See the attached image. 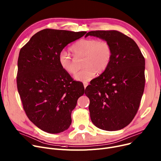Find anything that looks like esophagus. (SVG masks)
Listing matches in <instances>:
<instances>
[{
  "mask_svg": "<svg viewBox=\"0 0 161 161\" xmlns=\"http://www.w3.org/2000/svg\"><path fill=\"white\" fill-rule=\"evenodd\" d=\"M83 86H84V87H85V89L87 87V86H88V83L87 82H83Z\"/></svg>",
  "mask_w": 161,
  "mask_h": 161,
  "instance_id": "34e87169",
  "label": "esophagus"
}]
</instances>
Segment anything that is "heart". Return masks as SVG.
I'll return each instance as SVG.
<instances>
[{
  "label": "heart",
  "mask_w": 161,
  "mask_h": 161,
  "mask_svg": "<svg viewBox=\"0 0 161 161\" xmlns=\"http://www.w3.org/2000/svg\"><path fill=\"white\" fill-rule=\"evenodd\" d=\"M75 56H83L82 66L83 69L74 75L78 81L86 82L94 77L97 72H104L110 63L112 49L107 41L96 39H81L71 47ZM58 63L62 69L70 74L78 70L74 59L70 54L63 51L58 55Z\"/></svg>",
  "instance_id": "obj_1"
}]
</instances>
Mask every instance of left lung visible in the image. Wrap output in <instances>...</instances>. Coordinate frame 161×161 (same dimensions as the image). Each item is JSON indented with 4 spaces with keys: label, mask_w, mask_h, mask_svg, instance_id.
<instances>
[{
    "label": "left lung",
    "mask_w": 161,
    "mask_h": 161,
    "mask_svg": "<svg viewBox=\"0 0 161 161\" xmlns=\"http://www.w3.org/2000/svg\"><path fill=\"white\" fill-rule=\"evenodd\" d=\"M88 36L107 41L112 49L107 69L86 89L91 121L104 130H121L139 108L145 86V58L136 42L119 31H90L85 37Z\"/></svg>",
    "instance_id": "left-lung-1"
}]
</instances>
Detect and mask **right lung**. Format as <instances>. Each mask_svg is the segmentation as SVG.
I'll use <instances>...</instances> for the list:
<instances>
[{
	"label": "right lung",
	"mask_w": 161,
	"mask_h": 161,
	"mask_svg": "<svg viewBox=\"0 0 161 161\" xmlns=\"http://www.w3.org/2000/svg\"><path fill=\"white\" fill-rule=\"evenodd\" d=\"M86 31L46 29L20 50L17 86L23 109L37 127L50 134L62 132L72 123V111L84 94L83 83L62 69L58 55L65 46Z\"/></svg>",
	"instance_id": "obj_1"
}]
</instances>
